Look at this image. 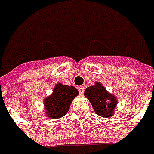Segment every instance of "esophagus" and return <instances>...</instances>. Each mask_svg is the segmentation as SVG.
Listing matches in <instances>:
<instances>
[{"instance_id": "obj_1", "label": "esophagus", "mask_w": 154, "mask_h": 154, "mask_svg": "<svg viewBox=\"0 0 154 154\" xmlns=\"http://www.w3.org/2000/svg\"><path fill=\"white\" fill-rule=\"evenodd\" d=\"M78 90H79V92H80V94H83L84 92H85V87L84 86H80L79 88H78Z\"/></svg>"}]
</instances>
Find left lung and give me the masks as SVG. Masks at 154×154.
Here are the masks:
<instances>
[{
	"label": "left lung",
	"instance_id": "obj_1",
	"mask_svg": "<svg viewBox=\"0 0 154 154\" xmlns=\"http://www.w3.org/2000/svg\"><path fill=\"white\" fill-rule=\"evenodd\" d=\"M84 94L92 103L97 115L103 117H111L114 116L117 99L100 82H96L95 85L87 87Z\"/></svg>",
	"mask_w": 154,
	"mask_h": 154
}]
</instances>
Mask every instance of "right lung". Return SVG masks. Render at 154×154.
Returning <instances> with one entry per match:
<instances>
[{
  "label": "right lung",
  "instance_id": "right-lung-1",
  "mask_svg": "<svg viewBox=\"0 0 154 154\" xmlns=\"http://www.w3.org/2000/svg\"><path fill=\"white\" fill-rule=\"evenodd\" d=\"M78 94L79 92L74 86L56 84L52 94L44 101L46 116L57 119L66 115L73 99Z\"/></svg>",
  "mask_w": 154,
  "mask_h": 154
}]
</instances>
